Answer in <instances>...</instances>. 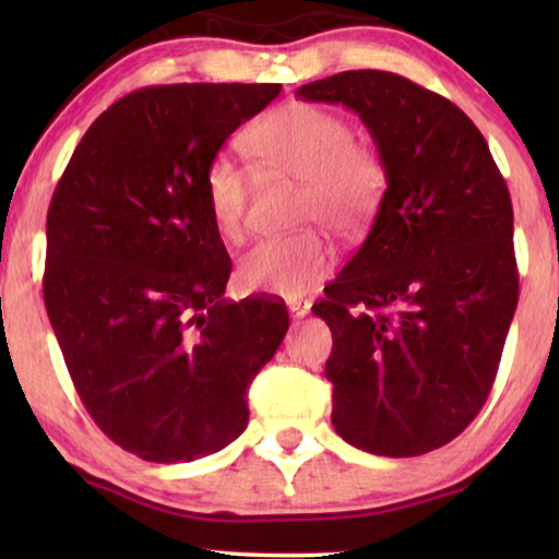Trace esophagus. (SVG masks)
<instances>
[{"mask_svg": "<svg viewBox=\"0 0 559 559\" xmlns=\"http://www.w3.org/2000/svg\"><path fill=\"white\" fill-rule=\"evenodd\" d=\"M287 308H289V312H293L295 318H305L310 312L312 302L310 300H302V297H297V300H289L287 302Z\"/></svg>", "mask_w": 559, "mask_h": 559, "instance_id": "34e87169", "label": "esophagus"}]
</instances>
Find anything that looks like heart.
<instances>
[{"label": "heart", "instance_id": "heart-1", "mask_svg": "<svg viewBox=\"0 0 559 559\" xmlns=\"http://www.w3.org/2000/svg\"><path fill=\"white\" fill-rule=\"evenodd\" d=\"M251 155L270 175L302 182L297 224H325L341 236L369 226L386 190V165L369 144L354 142V127L312 104H289L266 114L247 134ZM205 201L226 241H241L254 178L241 159L216 155L205 167ZM333 247L318 231L274 236L239 262V282L251 293L300 297L325 280Z\"/></svg>", "mask_w": 559, "mask_h": 559}]
</instances>
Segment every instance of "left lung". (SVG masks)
Segmentation results:
<instances>
[{
	"mask_svg": "<svg viewBox=\"0 0 559 559\" xmlns=\"http://www.w3.org/2000/svg\"><path fill=\"white\" fill-rule=\"evenodd\" d=\"M295 96L356 111L386 165L369 236L312 305L333 333V427L373 455L430 453L499 371L519 300L509 188L478 127L409 79L343 71Z\"/></svg>",
	"mask_w": 559,
	"mask_h": 559,
	"instance_id": "1",
	"label": "left lung"
}]
</instances>
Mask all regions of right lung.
Segmentation results:
<instances>
[{
    "label": "right lung",
    "instance_id": "1",
    "mask_svg": "<svg viewBox=\"0 0 559 559\" xmlns=\"http://www.w3.org/2000/svg\"><path fill=\"white\" fill-rule=\"evenodd\" d=\"M280 83H178L111 104L48 211L43 295L75 392L127 453L190 463L247 430V392L287 308L224 300L231 259L205 167Z\"/></svg>",
    "mask_w": 559,
    "mask_h": 559
}]
</instances>
